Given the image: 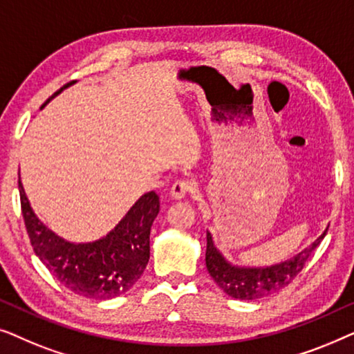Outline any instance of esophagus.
Masks as SVG:
<instances>
[{"instance_id":"obj_1","label":"esophagus","mask_w":354,"mask_h":354,"mask_svg":"<svg viewBox=\"0 0 354 354\" xmlns=\"http://www.w3.org/2000/svg\"><path fill=\"white\" fill-rule=\"evenodd\" d=\"M196 183L193 180H188V178H180V180L174 182L171 188V196L176 198V200H180V198H185L187 193L195 192Z\"/></svg>"}]
</instances>
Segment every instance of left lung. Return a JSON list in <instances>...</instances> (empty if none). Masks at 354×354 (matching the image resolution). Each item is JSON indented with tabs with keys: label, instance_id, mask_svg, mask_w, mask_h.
I'll return each instance as SVG.
<instances>
[{
	"label": "left lung",
	"instance_id": "obj_1",
	"mask_svg": "<svg viewBox=\"0 0 354 354\" xmlns=\"http://www.w3.org/2000/svg\"><path fill=\"white\" fill-rule=\"evenodd\" d=\"M326 236V232L314 243L295 258L285 261L282 264L270 266L266 269H243L235 268L227 263L224 256L214 246L212 235L207 232L206 246V268L214 282L232 298L239 299H258L277 293L279 290L292 283V280L301 272L304 264L316 246Z\"/></svg>",
	"mask_w": 354,
	"mask_h": 354
}]
</instances>
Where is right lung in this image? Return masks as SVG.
I'll return each instance as SVG.
<instances>
[{"mask_svg":"<svg viewBox=\"0 0 354 354\" xmlns=\"http://www.w3.org/2000/svg\"><path fill=\"white\" fill-rule=\"evenodd\" d=\"M71 84L74 82L62 88ZM62 88L51 98L61 93ZM19 195L33 251L50 272L74 293L95 299L115 298L132 288L143 274L149 259V232L159 212V196L154 192L145 193L104 239L79 245L62 240L37 219L21 177Z\"/></svg>","mask_w":354,"mask_h":354,"instance_id":"obj_1","label":"right lung"}]
</instances>
